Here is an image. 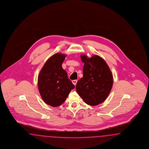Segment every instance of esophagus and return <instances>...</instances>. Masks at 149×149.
<instances>
[{
  "instance_id": "1",
  "label": "esophagus",
  "mask_w": 149,
  "mask_h": 149,
  "mask_svg": "<svg viewBox=\"0 0 149 149\" xmlns=\"http://www.w3.org/2000/svg\"><path fill=\"white\" fill-rule=\"evenodd\" d=\"M77 82V79H74V80H73V81H72V83H73V84L74 86L76 85Z\"/></svg>"
}]
</instances>
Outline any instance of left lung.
<instances>
[{
    "label": "left lung",
    "instance_id": "1",
    "mask_svg": "<svg viewBox=\"0 0 149 149\" xmlns=\"http://www.w3.org/2000/svg\"><path fill=\"white\" fill-rule=\"evenodd\" d=\"M84 65L83 77L76 86L77 93L87 104L95 106L104 102L111 90L113 77L109 67L100 56L81 55Z\"/></svg>",
    "mask_w": 149,
    "mask_h": 149
}]
</instances>
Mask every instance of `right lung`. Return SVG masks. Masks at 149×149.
I'll use <instances>...</instances> for the list:
<instances>
[{"mask_svg":"<svg viewBox=\"0 0 149 149\" xmlns=\"http://www.w3.org/2000/svg\"><path fill=\"white\" fill-rule=\"evenodd\" d=\"M65 56L61 53L52 55L45 63L38 76L40 95L46 104L53 107L62 104L74 88L62 67Z\"/></svg>","mask_w":149,"mask_h":149,"instance_id":"1","label":"right lung"}]
</instances>
